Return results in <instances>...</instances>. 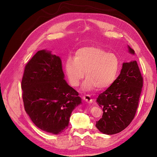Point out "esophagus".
<instances>
[{"label":"esophagus","mask_w":157,"mask_h":157,"mask_svg":"<svg viewBox=\"0 0 157 157\" xmlns=\"http://www.w3.org/2000/svg\"><path fill=\"white\" fill-rule=\"evenodd\" d=\"M83 99H84L86 102H88V103H92L93 101H94V100L92 99V97H90V95H88V94H85V95L83 96Z\"/></svg>","instance_id":"esophagus-1"}]
</instances>
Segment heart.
Segmentation results:
<instances>
[{
  "label": "heart",
  "instance_id": "heart-1",
  "mask_svg": "<svg viewBox=\"0 0 157 157\" xmlns=\"http://www.w3.org/2000/svg\"><path fill=\"white\" fill-rule=\"evenodd\" d=\"M119 66V59L115 54L98 46H87L78 49L74 59L66 60L65 71L73 86L79 85L85 72L83 88L89 91L96 87L102 90L110 86L117 77Z\"/></svg>",
  "mask_w": 157,
  "mask_h": 157
}]
</instances>
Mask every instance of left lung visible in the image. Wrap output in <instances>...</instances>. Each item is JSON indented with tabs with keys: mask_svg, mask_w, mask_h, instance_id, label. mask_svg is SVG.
<instances>
[{
	"mask_svg": "<svg viewBox=\"0 0 157 157\" xmlns=\"http://www.w3.org/2000/svg\"><path fill=\"white\" fill-rule=\"evenodd\" d=\"M128 50L134 54L130 46ZM143 85V78L137 62L123 63L118 77L97 98L103 110L102 118L95 125L99 131L112 135L129 125L135 117Z\"/></svg>",
	"mask_w": 157,
	"mask_h": 157,
	"instance_id": "1",
	"label": "left lung"
}]
</instances>
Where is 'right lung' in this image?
Here are the masks:
<instances>
[{
	"instance_id": "obj_1",
	"label": "right lung",
	"mask_w": 157,
	"mask_h": 157,
	"mask_svg": "<svg viewBox=\"0 0 157 157\" xmlns=\"http://www.w3.org/2000/svg\"><path fill=\"white\" fill-rule=\"evenodd\" d=\"M25 110L40 129L59 134L67 128L72 111L81 103L64 79L59 56L37 52L26 63L21 80Z\"/></svg>"
}]
</instances>
